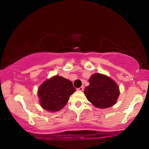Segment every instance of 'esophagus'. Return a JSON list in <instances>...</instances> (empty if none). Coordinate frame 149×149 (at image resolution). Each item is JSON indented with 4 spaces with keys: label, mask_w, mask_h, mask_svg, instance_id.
<instances>
[{
    "label": "esophagus",
    "mask_w": 149,
    "mask_h": 149,
    "mask_svg": "<svg viewBox=\"0 0 149 149\" xmlns=\"http://www.w3.org/2000/svg\"><path fill=\"white\" fill-rule=\"evenodd\" d=\"M83 89H84V87H83V86H82V87H79V88L77 89V90L80 91H83Z\"/></svg>",
    "instance_id": "1"
}]
</instances>
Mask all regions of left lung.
<instances>
[{"label": "left lung", "instance_id": "obj_1", "mask_svg": "<svg viewBox=\"0 0 149 149\" xmlns=\"http://www.w3.org/2000/svg\"><path fill=\"white\" fill-rule=\"evenodd\" d=\"M89 83L84 93L94 107L104 109L115 104L120 94L119 87L111 77L95 73L89 79Z\"/></svg>", "mask_w": 149, "mask_h": 149}]
</instances>
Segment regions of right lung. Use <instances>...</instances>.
I'll return each mask as SVG.
<instances>
[{
	"instance_id": "1",
	"label": "right lung",
	"mask_w": 149,
	"mask_h": 149,
	"mask_svg": "<svg viewBox=\"0 0 149 149\" xmlns=\"http://www.w3.org/2000/svg\"><path fill=\"white\" fill-rule=\"evenodd\" d=\"M75 91L76 89L70 81L56 75L40 85L37 95L42 109L49 112H57L66 106L70 95Z\"/></svg>"
}]
</instances>
